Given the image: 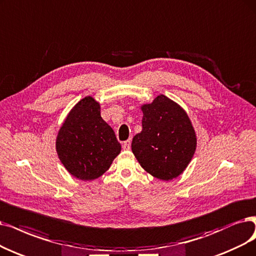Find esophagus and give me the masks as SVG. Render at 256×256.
<instances>
[{
	"label": "esophagus",
	"mask_w": 256,
	"mask_h": 256,
	"mask_svg": "<svg viewBox=\"0 0 256 256\" xmlns=\"http://www.w3.org/2000/svg\"><path fill=\"white\" fill-rule=\"evenodd\" d=\"M122 149L124 150H130V147H131V140H127L125 142H122Z\"/></svg>",
	"instance_id": "esophagus-1"
}]
</instances>
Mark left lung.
Masks as SVG:
<instances>
[{"label":"left lung","instance_id":"left-lung-1","mask_svg":"<svg viewBox=\"0 0 256 256\" xmlns=\"http://www.w3.org/2000/svg\"><path fill=\"white\" fill-rule=\"evenodd\" d=\"M140 107L142 129L132 140V152L152 176L167 182L176 178L188 167L198 145L187 112L164 94Z\"/></svg>","mask_w":256,"mask_h":256}]
</instances>
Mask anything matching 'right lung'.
Instances as JSON below:
<instances>
[{"label": "right lung", "instance_id": "right-lung-1", "mask_svg": "<svg viewBox=\"0 0 256 256\" xmlns=\"http://www.w3.org/2000/svg\"><path fill=\"white\" fill-rule=\"evenodd\" d=\"M56 149L63 166L80 180H94L120 154L114 131L100 116V105L85 96L72 107L58 129Z\"/></svg>", "mask_w": 256, "mask_h": 256}]
</instances>
